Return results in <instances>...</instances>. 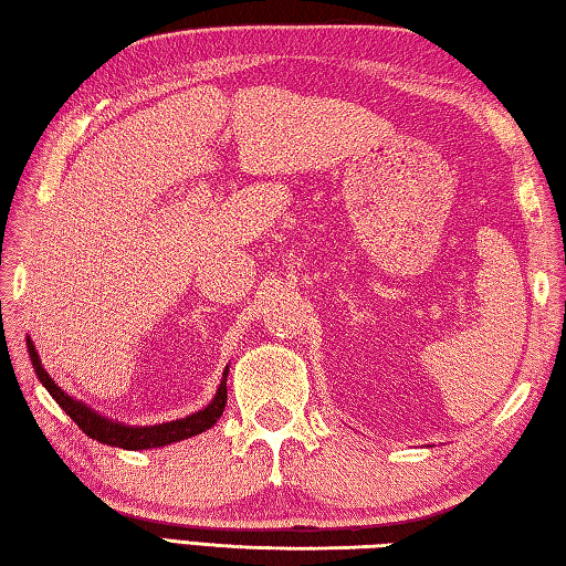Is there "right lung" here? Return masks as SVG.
<instances>
[{
  "mask_svg": "<svg viewBox=\"0 0 566 566\" xmlns=\"http://www.w3.org/2000/svg\"><path fill=\"white\" fill-rule=\"evenodd\" d=\"M27 347H29V357L31 365H34V371L39 381L44 384L53 401L66 411L73 421L78 423V429H83L85 436H91L98 443L105 446H117V449H127V451H145V449H159V446H169L177 441L191 439L201 431H209L211 426L221 419L223 407H227V377H229V367L223 369L221 384L205 409H199L195 413L185 416V419H175L167 423H155V426H127L120 421H113L108 416H103L98 411H93L88 403H83L78 399H73L71 394L63 391L56 381L49 377V371L41 365V357L31 343V337H27Z\"/></svg>",
  "mask_w": 566,
  "mask_h": 566,
  "instance_id": "obj_1",
  "label": "right lung"
}]
</instances>
